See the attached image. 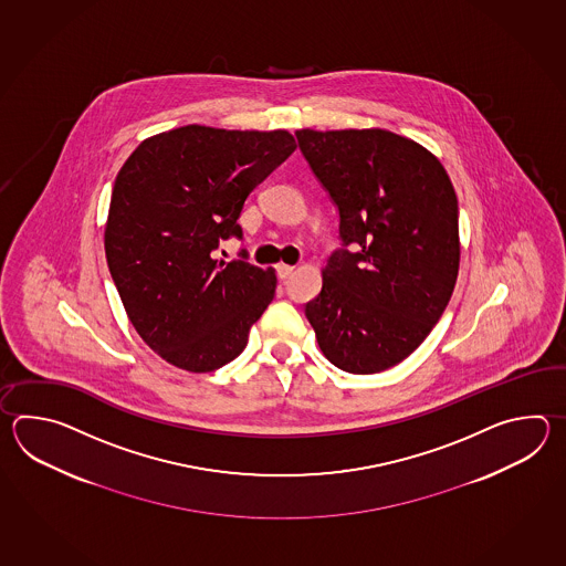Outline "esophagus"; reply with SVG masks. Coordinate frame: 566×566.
Listing matches in <instances>:
<instances>
[{"label": "esophagus", "mask_w": 566, "mask_h": 566, "mask_svg": "<svg viewBox=\"0 0 566 566\" xmlns=\"http://www.w3.org/2000/svg\"><path fill=\"white\" fill-rule=\"evenodd\" d=\"M293 269H295V266L285 265V263H281V265H277L279 279L291 277V273H293Z\"/></svg>", "instance_id": "obj_1"}]
</instances>
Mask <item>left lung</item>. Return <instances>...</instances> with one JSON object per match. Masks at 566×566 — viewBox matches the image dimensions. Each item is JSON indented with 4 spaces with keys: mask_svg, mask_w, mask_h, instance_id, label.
Listing matches in <instances>:
<instances>
[{
    "mask_svg": "<svg viewBox=\"0 0 566 566\" xmlns=\"http://www.w3.org/2000/svg\"><path fill=\"white\" fill-rule=\"evenodd\" d=\"M339 214L322 291L305 303L325 358L349 374L397 366L446 312L459 271V208L441 161L385 129L295 132Z\"/></svg>",
    "mask_w": 566,
    "mask_h": 566,
    "instance_id": "8db88e82",
    "label": "left lung"
}]
</instances>
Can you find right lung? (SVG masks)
I'll use <instances>...</instances> for the list:
<instances>
[{"label":"right lung","mask_w":566,"mask_h":566,"mask_svg":"<svg viewBox=\"0 0 566 566\" xmlns=\"http://www.w3.org/2000/svg\"><path fill=\"white\" fill-rule=\"evenodd\" d=\"M287 132L186 125L145 139L113 186L105 229L108 271L145 344L188 373L241 356L251 325L275 297L273 269L212 259L242 239L249 193L293 151Z\"/></svg>","instance_id":"right-lung-1"}]
</instances>
